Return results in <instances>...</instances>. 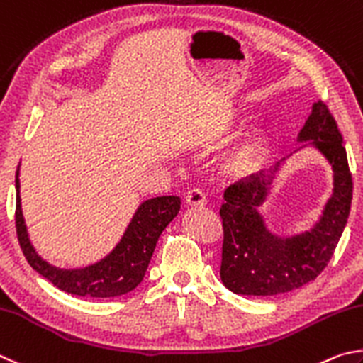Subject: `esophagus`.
Returning <instances> with one entry per match:
<instances>
[{
    "label": "esophagus",
    "instance_id": "34e87169",
    "mask_svg": "<svg viewBox=\"0 0 363 363\" xmlns=\"http://www.w3.org/2000/svg\"><path fill=\"white\" fill-rule=\"evenodd\" d=\"M185 199H186V204L194 206V207H196V206H204L206 202H207L206 193L202 191L201 188H191V189H188Z\"/></svg>",
    "mask_w": 363,
    "mask_h": 363
}]
</instances>
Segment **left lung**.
I'll return each mask as SVG.
<instances>
[{
  "label": "left lung",
  "instance_id": "8db88e82",
  "mask_svg": "<svg viewBox=\"0 0 363 363\" xmlns=\"http://www.w3.org/2000/svg\"><path fill=\"white\" fill-rule=\"evenodd\" d=\"M333 169V194L319 223L301 236L281 239L266 230L258 206L268 196L277 165L228 185L220 207L223 225L220 277L238 295L272 296L303 287L320 274L338 245L352 201V174L338 124L322 100L300 132Z\"/></svg>",
  "mask_w": 363,
  "mask_h": 363
}]
</instances>
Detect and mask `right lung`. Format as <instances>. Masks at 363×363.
Wrapping results in <instances>:
<instances>
[{
	"mask_svg": "<svg viewBox=\"0 0 363 363\" xmlns=\"http://www.w3.org/2000/svg\"><path fill=\"white\" fill-rule=\"evenodd\" d=\"M18 169L16 172V230L25 258L31 268L69 295L87 298H113L132 291L143 281L161 233L180 211L178 196H161L145 201L133 215L123 239L110 255L82 269H59L38 255L25 226Z\"/></svg>",
	"mask_w": 363,
	"mask_h": 363,
	"instance_id": "right-lung-1",
	"label": "right lung"
}]
</instances>
